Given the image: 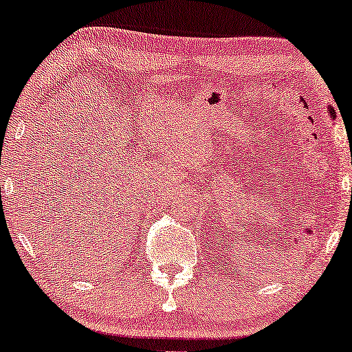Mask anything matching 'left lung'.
Here are the masks:
<instances>
[{"label": "left lung", "instance_id": "1", "mask_svg": "<svg viewBox=\"0 0 352 352\" xmlns=\"http://www.w3.org/2000/svg\"><path fill=\"white\" fill-rule=\"evenodd\" d=\"M330 109H331V107H330ZM330 115H331V118H335V112H333V109L330 110Z\"/></svg>", "mask_w": 352, "mask_h": 352}]
</instances>
